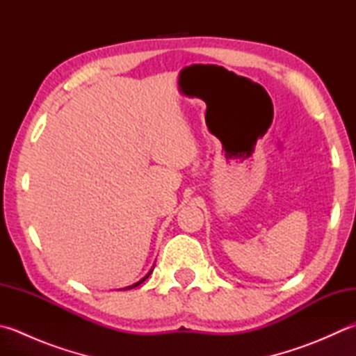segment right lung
Segmentation results:
<instances>
[{
	"instance_id": "1",
	"label": "right lung",
	"mask_w": 356,
	"mask_h": 356,
	"mask_svg": "<svg viewBox=\"0 0 356 356\" xmlns=\"http://www.w3.org/2000/svg\"><path fill=\"white\" fill-rule=\"evenodd\" d=\"M152 271H153V268H152V270H150L149 273H147V274H145V276H144L143 279H140V280H139V282H136V284H133V285H130V286H125V288H124V290H131V288H135V286H138V285H140V284H143V282H144V280H145L147 277H149V276H150V274H152Z\"/></svg>"
}]
</instances>
